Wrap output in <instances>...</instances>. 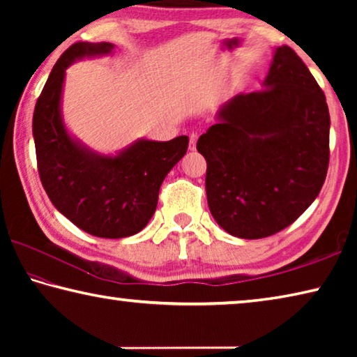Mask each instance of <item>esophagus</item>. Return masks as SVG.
<instances>
[{"label": "esophagus", "mask_w": 357, "mask_h": 357, "mask_svg": "<svg viewBox=\"0 0 357 357\" xmlns=\"http://www.w3.org/2000/svg\"><path fill=\"white\" fill-rule=\"evenodd\" d=\"M197 140H198V134L197 132H192V134L189 135V149L190 151L197 148Z\"/></svg>", "instance_id": "1"}]
</instances>
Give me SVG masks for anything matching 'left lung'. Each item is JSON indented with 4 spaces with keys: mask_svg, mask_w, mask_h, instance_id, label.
<instances>
[{
    "mask_svg": "<svg viewBox=\"0 0 357 357\" xmlns=\"http://www.w3.org/2000/svg\"><path fill=\"white\" fill-rule=\"evenodd\" d=\"M263 86L225 102L197 142L211 214L243 239L291 225L318 197L329 167L326 96L293 48H275Z\"/></svg>",
    "mask_w": 357,
    "mask_h": 357,
    "instance_id": "8db88e82",
    "label": "left lung"
}]
</instances>
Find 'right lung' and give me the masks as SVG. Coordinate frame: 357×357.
I'll use <instances>...</instances> for the list:
<instances>
[{
    "mask_svg": "<svg viewBox=\"0 0 357 357\" xmlns=\"http://www.w3.org/2000/svg\"><path fill=\"white\" fill-rule=\"evenodd\" d=\"M112 50L110 42H77L63 53L36 102L33 135L39 176L53 206L83 231L118 239L148 225L160 185L183 159L189 137L138 140L116 155H102L69 135L61 116L66 69Z\"/></svg>",
    "mask_w": 357,
    "mask_h": 357,
    "instance_id": "add662e5",
    "label": "right lung"
}]
</instances>
